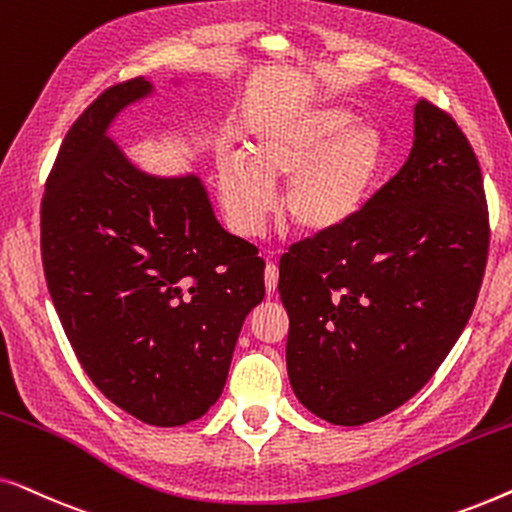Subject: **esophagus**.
Wrapping results in <instances>:
<instances>
[{
	"label": "esophagus",
	"instance_id": "obj_1",
	"mask_svg": "<svg viewBox=\"0 0 512 512\" xmlns=\"http://www.w3.org/2000/svg\"><path fill=\"white\" fill-rule=\"evenodd\" d=\"M277 282H279L277 265L275 263H268V265H265V289L275 291L277 289Z\"/></svg>",
	"mask_w": 512,
	"mask_h": 512
}]
</instances>
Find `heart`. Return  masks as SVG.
Wrapping results in <instances>:
<instances>
[{"label": "heart", "instance_id": "b5f03b06", "mask_svg": "<svg viewBox=\"0 0 512 512\" xmlns=\"http://www.w3.org/2000/svg\"><path fill=\"white\" fill-rule=\"evenodd\" d=\"M345 104L275 109L251 125L244 158L219 165L216 188L228 226L261 235L272 198L282 191L284 221L303 235H331L359 216L389 165V139L373 121H356Z\"/></svg>", "mask_w": 512, "mask_h": 512}]
</instances>
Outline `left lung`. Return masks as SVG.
<instances>
[{
    "mask_svg": "<svg viewBox=\"0 0 512 512\" xmlns=\"http://www.w3.org/2000/svg\"><path fill=\"white\" fill-rule=\"evenodd\" d=\"M487 247L478 158L445 111L417 100L415 139L396 177L352 223L279 261L298 401L338 426L410 401L466 328Z\"/></svg>",
    "mask_w": 512,
    "mask_h": 512,
    "instance_id": "8db88e82",
    "label": "left lung"
}]
</instances>
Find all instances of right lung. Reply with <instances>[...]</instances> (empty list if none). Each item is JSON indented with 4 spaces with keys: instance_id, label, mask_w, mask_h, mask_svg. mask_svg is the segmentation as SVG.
Wrapping results in <instances>:
<instances>
[{
    "instance_id": "add662e5",
    "label": "right lung",
    "mask_w": 512,
    "mask_h": 512,
    "mask_svg": "<svg viewBox=\"0 0 512 512\" xmlns=\"http://www.w3.org/2000/svg\"><path fill=\"white\" fill-rule=\"evenodd\" d=\"M153 93L144 76L118 83L67 132L41 202V258L95 387L139 422L181 426L219 401L265 263L216 221L198 174L144 172L109 137Z\"/></svg>"
}]
</instances>
